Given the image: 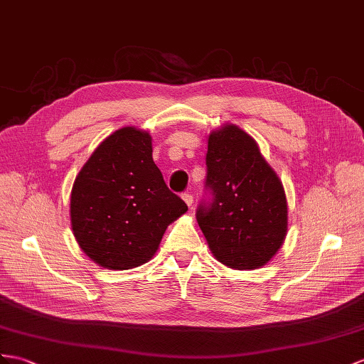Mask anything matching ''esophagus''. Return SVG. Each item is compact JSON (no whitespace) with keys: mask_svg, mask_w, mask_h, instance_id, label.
Returning a JSON list of instances; mask_svg holds the SVG:
<instances>
[{"mask_svg":"<svg viewBox=\"0 0 364 364\" xmlns=\"http://www.w3.org/2000/svg\"><path fill=\"white\" fill-rule=\"evenodd\" d=\"M182 199L185 200V203H187V205L191 208L193 207V203H194V198H193V194L191 193H183L182 194Z\"/></svg>","mask_w":364,"mask_h":364,"instance_id":"34e87169","label":"esophagus"}]
</instances>
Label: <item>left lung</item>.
<instances>
[{
  "mask_svg": "<svg viewBox=\"0 0 364 364\" xmlns=\"http://www.w3.org/2000/svg\"><path fill=\"white\" fill-rule=\"evenodd\" d=\"M207 187L196 218L215 258L230 269L267 264L287 235V199L256 140L232 123L210 132Z\"/></svg>",
  "mask_w": 364,
  "mask_h": 364,
  "instance_id": "8db88e82",
  "label": "left lung"
}]
</instances>
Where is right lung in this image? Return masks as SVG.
<instances>
[{"instance_id": "obj_1", "label": "right lung", "mask_w": 364, "mask_h": 364, "mask_svg": "<svg viewBox=\"0 0 364 364\" xmlns=\"http://www.w3.org/2000/svg\"><path fill=\"white\" fill-rule=\"evenodd\" d=\"M153 139L120 128L95 148L70 191V227L85 255L129 270L156 255L166 227L188 210L153 161Z\"/></svg>"}]
</instances>
